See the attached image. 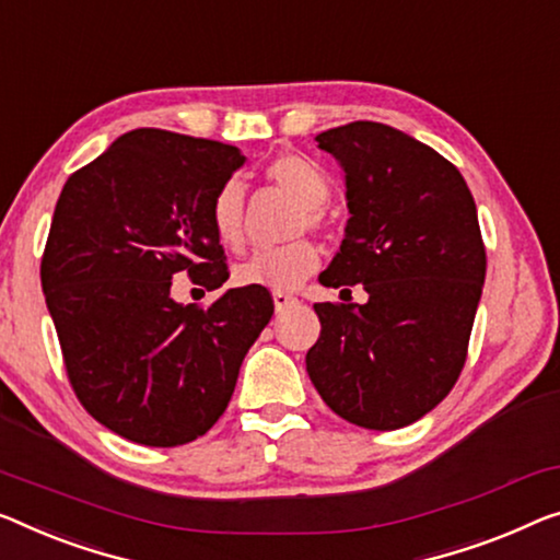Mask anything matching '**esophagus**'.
<instances>
[{
	"mask_svg": "<svg viewBox=\"0 0 560 560\" xmlns=\"http://www.w3.org/2000/svg\"><path fill=\"white\" fill-rule=\"evenodd\" d=\"M296 304V299L291 296V294H283V291H273V306H277V312L281 314L283 308H289V306H294Z\"/></svg>",
	"mask_w": 560,
	"mask_h": 560,
	"instance_id": "1",
	"label": "esophagus"
}]
</instances>
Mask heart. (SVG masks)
Returning <instances> with one entry per match:
<instances>
[{"instance_id": "heart-1", "label": "heart", "mask_w": 560, "mask_h": 560, "mask_svg": "<svg viewBox=\"0 0 560 560\" xmlns=\"http://www.w3.org/2000/svg\"><path fill=\"white\" fill-rule=\"evenodd\" d=\"M266 178L281 188L299 203V211L291 223V233L304 229L322 231L324 211L331 196L329 178L302 155H279L269 163ZM211 229L219 244L229 252H238L246 238V194L238 180L223 183L211 206ZM322 252L312 241L296 238L277 248H264L246 258L233 269V281L238 287H258L269 291H294L319 269Z\"/></svg>"}]
</instances>
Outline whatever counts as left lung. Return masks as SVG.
Wrapping results in <instances>:
<instances>
[{
    "label": "left lung",
    "instance_id": "left-lung-1",
    "mask_svg": "<svg viewBox=\"0 0 560 560\" xmlns=\"http://www.w3.org/2000/svg\"><path fill=\"white\" fill-rule=\"evenodd\" d=\"M345 171L349 221L322 287L362 283L366 304H314L306 372L324 402L366 430H397L460 377L486 283L478 208L438 150L382 122L316 136Z\"/></svg>",
    "mask_w": 560,
    "mask_h": 560
}]
</instances>
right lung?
<instances>
[{"label":"right lung","instance_id":"add662e5","mask_svg":"<svg viewBox=\"0 0 560 560\" xmlns=\"http://www.w3.org/2000/svg\"><path fill=\"white\" fill-rule=\"evenodd\" d=\"M244 163L236 145L140 128L57 198L39 277L67 377L100 424L138 445L206 435L273 314L258 287L206 308L171 296L180 271L208 291L226 283L211 206Z\"/></svg>","mask_w":560,"mask_h":560}]
</instances>
